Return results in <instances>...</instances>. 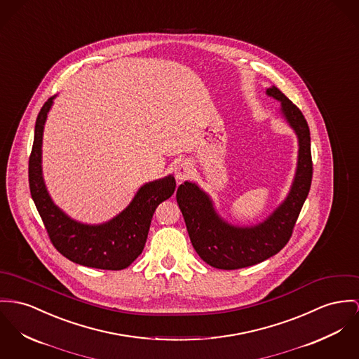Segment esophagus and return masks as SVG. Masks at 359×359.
I'll return each mask as SVG.
<instances>
[{"label": "esophagus", "instance_id": "34e87169", "mask_svg": "<svg viewBox=\"0 0 359 359\" xmlns=\"http://www.w3.org/2000/svg\"><path fill=\"white\" fill-rule=\"evenodd\" d=\"M190 173H191V165L187 161H182L175 168V176H176V179L179 182H182L186 177H189Z\"/></svg>", "mask_w": 359, "mask_h": 359}]
</instances>
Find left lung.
Listing matches in <instances>:
<instances>
[{
  "label": "left lung",
  "instance_id": "1",
  "mask_svg": "<svg viewBox=\"0 0 359 359\" xmlns=\"http://www.w3.org/2000/svg\"><path fill=\"white\" fill-rule=\"evenodd\" d=\"M266 94L281 104L278 111L294 130L299 146L295 176L285 199L262 222L241 226L224 220L210 195L196 183L184 182L176 193L195 251L217 269L248 268L277 254L288 243L311 186L313 164L307 121L277 87L266 88Z\"/></svg>",
  "mask_w": 359,
  "mask_h": 359
}]
</instances>
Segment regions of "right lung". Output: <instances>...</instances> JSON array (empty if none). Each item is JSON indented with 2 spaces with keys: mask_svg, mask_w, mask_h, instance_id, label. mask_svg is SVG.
I'll use <instances>...</instances> for the list:
<instances>
[{
  "mask_svg": "<svg viewBox=\"0 0 359 359\" xmlns=\"http://www.w3.org/2000/svg\"><path fill=\"white\" fill-rule=\"evenodd\" d=\"M55 97H50L36 117L32 150L28 161V182L32 201L48 235L65 258L88 268L121 271L143 251L150 222L157 206L176 189L172 175L149 182L139 189L130 205L107 222L84 224L62 212L48 193L42 175L43 128Z\"/></svg>",
  "mask_w": 359,
  "mask_h": 359,
  "instance_id": "obj_1",
  "label": "right lung"
}]
</instances>
